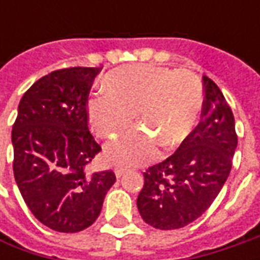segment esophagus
Wrapping results in <instances>:
<instances>
[{
  "label": "esophagus",
  "mask_w": 260,
  "mask_h": 260,
  "mask_svg": "<svg viewBox=\"0 0 260 260\" xmlns=\"http://www.w3.org/2000/svg\"><path fill=\"white\" fill-rule=\"evenodd\" d=\"M125 171H127V169L123 168V166H115V169H114L115 176H117V178H121V176L125 174Z\"/></svg>",
  "instance_id": "obj_1"
}]
</instances>
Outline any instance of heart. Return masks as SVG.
<instances>
[{"instance_id": "heart-1", "label": "heart", "mask_w": 260, "mask_h": 260, "mask_svg": "<svg viewBox=\"0 0 260 260\" xmlns=\"http://www.w3.org/2000/svg\"><path fill=\"white\" fill-rule=\"evenodd\" d=\"M107 94L88 103L95 133L113 139L132 124L133 113L142 120L137 128L107 147V157L118 165H136L155 155L156 142L165 149L182 143L197 125L203 91L198 78L186 69L130 65L104 76Z\"/></svg>"}]
</instances>
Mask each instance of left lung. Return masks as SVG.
Returning <instances> with one entry per match:
<instances>
[{
  "label": "left lung",
  "instance_id": "1",
  "mask_svg": "<svg viewBox=\"0 0 260 260\" xmlns=\"http://www.w3.org/2000/svg\"><path fill=\"white\" fill-rule=\"evenodd\" d=\"M204 81L201 121L181 146L146 171L137 208L145 223L159 230L182 229L204 214L232 171L237 147L235 117L224 95Z\"/></svg>",
  "mask_w": 260,
  "mask_h": 260
}]
</instances>
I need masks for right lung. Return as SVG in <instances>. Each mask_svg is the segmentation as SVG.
I'll return each mask as SVG.
<instances>
[{"instance_id":"right-lung-1","label":"right lung","mask_w":260,"mask_h":260,"mask_svg":"<svg viewBox=\"0 0 260 260\" xmlns=\"http://www.w3.org/2000/svg\"><path fill=\"white\" fill-rule=\"evenodd\" d=\"M100 68H63L36 81L23 95L13 124L15 182L36 218L60 233L94 224L110 171L89 172L101 152L89 132L88 95Z\"/></svg>"}]
</instances>
